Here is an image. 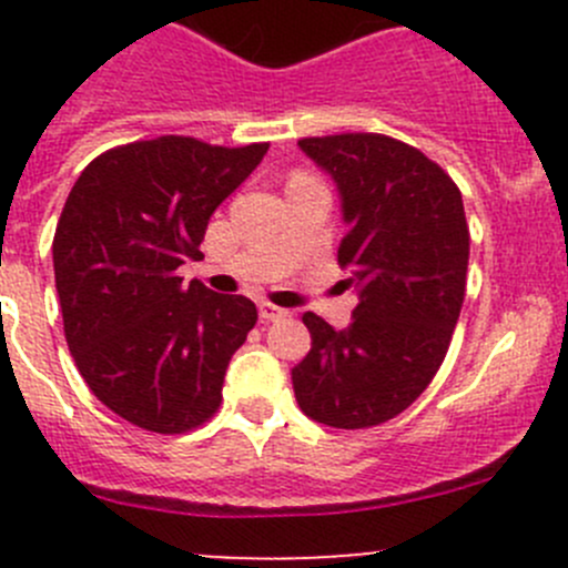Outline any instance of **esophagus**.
<instances>
[{
  "instance_id": "esophagus-1",
  "label": "esophagus",
  "mask_w": 568,
  "mask_h": 568,
  "mask_svg": "<svg viewBox=\"0 0 568 568\" xmlns=\"http://www.w3.org/2000/svg\"><path fill=\"white\" fill-rule=\"evenodd\" d=\"M257 313H261L263 321H280V318L288 316V311H283V307L272 305V302H261V305H257Z\"/></svg>"
}]
</instances>
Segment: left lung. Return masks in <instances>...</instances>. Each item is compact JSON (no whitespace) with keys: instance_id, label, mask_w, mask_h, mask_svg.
<instances>
[{"instance_id":"8db88e82","label":"left lung","mask_w":568,"mask_h":568,"mask_svg":"<svg viewBox=\"0 0 568 568\" xmlns=\"http://www.w3.org/2000/svg\"><path fill=\"white\" fill-rule=\"evenodd\" d=\"M300 148L341 192L348 233L337 263L352 272L357 307L346 329L302 316L313 343L291 371L296 400L324 426H379L448 354L467 288L462 192L426 153L385 134L305 136Z\"/></svg>"}]
</instances>
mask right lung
<instances>
[{"label":"right lung","instance_id":"add662e5","mask_svg":"<svg viewBox=\"0 0 568 568\" xmlns=\"http://www.w3.org/2000/svg\"><path fill=\"white\" fill-rule=\"evenodd\" d=\"M268 142L194 136L129 142L95 156L57 222L54 283L65 341L101 404L145 432L203 426L257 311L178 266L200 261L216 205L247 181Z\"/></svg>","mask_w":568,"mask_h":568}]
</instances>
